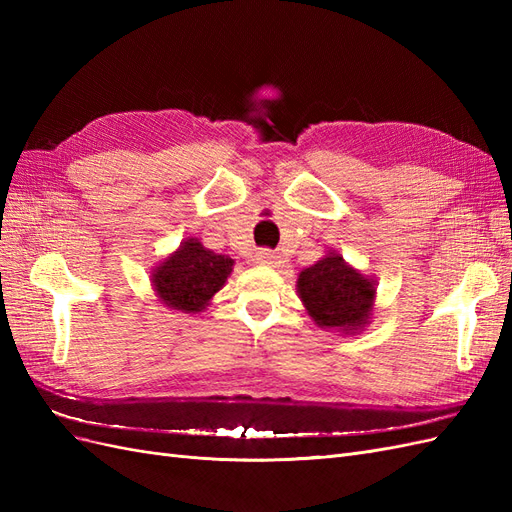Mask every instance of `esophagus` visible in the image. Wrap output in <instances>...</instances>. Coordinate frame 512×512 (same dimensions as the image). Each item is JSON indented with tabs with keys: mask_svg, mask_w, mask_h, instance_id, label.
<instances>
[{
	"mask_svg": "<svg viewBox=\"0 0 512 512\" xmlns=\"http://www.w3.org/2000/svg\"><path fill=\"white\" fill-rule=\"evenodd\" d=\"M256 262H258V265H265V267H277L282 262V256L273 252V250H260L256 254Z\"/></svg>",
	"mask_w": 512,
	"mask_h": 512,
	"instance_id": "1",
	"label": "esophagus"
}]
</instances>
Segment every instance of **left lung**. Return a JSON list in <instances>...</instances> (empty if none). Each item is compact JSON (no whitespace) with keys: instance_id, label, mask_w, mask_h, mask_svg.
I'll use <instances>...</instances> for the list:
<instances>
[{"instance_id":"8db88e82","label":"left lung","mask_w":512,"mask_h":512,"mask_svg":"<svg viewBox=\"0 0 512 512\" xmlns=\"http://www.w3.org/2000/svg\"><path fill=\"white\" fill-rule=\"evenodd\" d=\"M297 292L320 329L359 333L374 312L376 282L352 269L342 254L329 252L299 273Z\"/></svg>"}]
</instances>
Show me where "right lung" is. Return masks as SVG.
I'll return each instance as SVG.
<instances>
[{"label": "right lung", "mask_w": 512, "mask_h": 512, "mask_svg": "<svg viewBox=\"0 0 512 512\" xmlns=\"http://www.w3.org/2000/svg\"><path fill=\"white\" fill-rule=\"evenodd\" d=\"M232 265L235 260L207 250L198 239L190 237L151 271V286L166 307L196 314L203 312L213 294L222 290Z\"/></svg>", "instance_id": "right-lung-1"}]
</instances>
